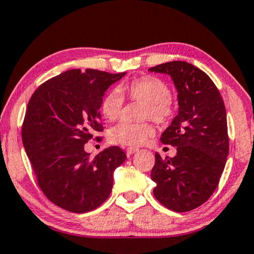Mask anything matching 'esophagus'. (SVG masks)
Masks as SVG:
<instances>
[{"instance_id": "34e87169", "label": "esophagus", "mask_w": 254, "mask_h": 254, "mask_svg": "<svg viewBox=\"0 0 254 254\" xmlns=\"http://www.w3.org/2000/svg\"><path fill=\"white\" fill-rule=\"evenodd\" d=\"M137 151H138L137 147H127V157H130L131 155H133L134 152H137Z\"/></svg>"}]
</instances>
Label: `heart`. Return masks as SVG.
Masks as SVG:
<instances>
[{
    "label": "heart",
    "mask_w": 254,
    "mask_h": 254,
    "mask_svg": "<svg viewBox=\"0 0 254 254\" xmlns=\"http://www.w3.org/2000/svg\"><path fill=\"white\" fill-rule=\"evenodd\" d=\"M122 94L131 101L143 102L140 118L152 120L157 124H165L173 116L171 90L164 81L155 76H143L120 86ZM123 97L117 91H109L102 99L101 111L108 121L120 118L123 108ZM153 127L149 122L120 123L108 131L112 144L123 146H140L153 136Z\"/></svg>",
    "instance_id": "obj_1"
}]
</instances>
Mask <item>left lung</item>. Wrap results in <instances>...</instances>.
<instances>
[{
  "mask_svg": "<svg viewBox=\"0 0 254 254\" xmlns=\"http://www.w3.org/2000/svg\"><path fill=\"white\" fill-rule=\"evenodd\" d=\"M171 76L178 91V115L160 140L177 146L175 157L156 153L151 179L160 204L176 212L200 206L219 184L229 156L226 110L219 90L203 70L183 61L150 68Z\"/></svg>",
  "mask_w": 254,
  "mask_h": 254,
  "instance_id": "obj_1",
  "label": "left lung"
}]
</instances>
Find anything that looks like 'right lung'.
Masks as SVG:
<instances>
[{
  "mask_svg": "<svg viewBox=\"0 0 254 254\" xmlns=\"http://www.w3.org/2000/svg\"><path fill=\"white\" fill-rule=\"evenodd\" d=\"M125 73L68 70L41 84L29 99L22 125L25 152L42 192L64 210L84 213L103 204L115 169L127 159L118 146L95 158L84 151L94 133L103 131L98 110L104 92Z\"/></svg>",
  "mask_w": 254,
  "mask_h": 254,
  "instance_id": "right-lung-1",
  "label": "right lung"
}]
</instances>
